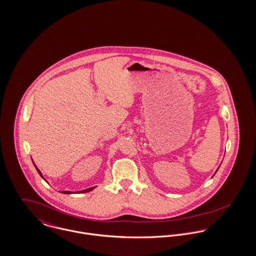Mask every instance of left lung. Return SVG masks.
<instances>
[{
  "label": "left lung",
  "mask_w": 256,
  "mask_h": 256,
  "mask_svg": "<svg viewBox=\"0 0 256 256\" xmlns=\"http://www.w3.org/2000/svg\"><path fill=\"white\" fill-rule=\"evenodd\" d=\"M217 170H218V168H217Z\"/></svg>",
  "instance_id": "1"
}]
</instances>
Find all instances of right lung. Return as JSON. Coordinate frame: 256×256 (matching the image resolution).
Listing matches in <instances>:
<instances>
[{
    "label": "right lung",
    "instance_id": "right-lung-1",
    "mask_svg": "<svg viewBox=\"0 0 256 256\" xmlns=\"http://www.w3.org/2000/svg\"><path fill=\"white\" fill-rule=\"evenodd\" d=\"M33 164H34V162H33ZM34 166H35V168H36L37 172H39L40 176L44 178V176H42V172H40L39 168H38L36 166V164H34ZM94 187H92V188H88V189H86V190H82V191H80V192H76V193H86V192H90V191L94 190ZM62 193H63V194H73V193H72V192H70V191H63Z\"/></svg>",
    "mask_w": 256,
    "mask_h": 256
}]
</instances>
